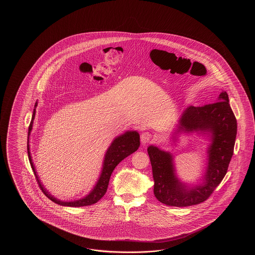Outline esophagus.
I'll list each match as a JSON object with an SVG mask.
<instances>
[{
  "instance_id": "34e87169",
  "label": "esophagus",
  "mask_w": 255,
  "mask_h": 255,
  "mask_svg": "<svg viewBox=\"0 0 255 255\" xmlns=\"http://www.w3.org/2000/svg\"><path fill=\"white\" fill-rule=\"evenodd\" d=\"M151 137L152 135L150 133H148V132H143V133L141 134V142H142L143 144H146V143L150 142V140H151Z\"/></svg>"
}]
</instances>
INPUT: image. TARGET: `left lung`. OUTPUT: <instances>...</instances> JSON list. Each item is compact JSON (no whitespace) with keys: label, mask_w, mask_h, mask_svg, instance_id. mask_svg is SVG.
I'll use <instances>...</instances> for the list:
<instances>
[{"label":"left lung","mask_w":255,"mask_h":255,"mask_svg":"<svg viewBox=\"0 0 255 255\" xmlns=\"http://www.w3.org/2000/svg\"><path fill=\"white\" fill-rule=\"evenodd\" d=\"M182 133H197L209 141L206 169L197 184L185 183L179 179L171 152L153 145L147 147L155 182L154 195L168 206H192L206 201L227 173L237 135V120L226 91L220 94L215 103L185 109L171 141L175 143Z\"/></svg>","instance_id":"left-lung-1"}]
</instances>
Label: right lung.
<instances>
[{"label":"right lung","mask_w":255,"mask_h":255,"mask_svg":"<svg viewBox=\"0 0 255 255\" xmlns=\"http://www.w3.org/2000/svg\"><path fill=\"white\" fill-rule=\"evenodd\" d=\"M36 107H37V102L34 105L32 120H31V123L29 126V129H28L27 152L31 167L33 168V173L37 179L39 186L42 189V191L44 193V195H46V197L50 199L51 201H54V203H57V204L62 205V206H88V205H92L94 203H97L107 192L108 187H109V179H110V176L113 172L115 168L124 158L137 150L138 146L140 145L139 134L135 130H129V131L128 130V131H126L124 134L118 135L117 137H115L114 140L112 141V143L110 144V146H109L108 150L106 151V154H105L101 173H100V176L98 178V181H97L96 185L93 187L91 191L87 196H85L82 199L75 200V201H60L57 198L51 195L48 190L43 187L41 180L39 179L37 172L35 170V167L33 165L31 152H30L29 139H30L31 131L33 129V120H34V117H35Z\"/></svg>","instance_id":"right-lung-1"}]
</instances>
